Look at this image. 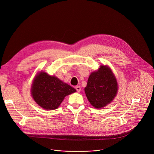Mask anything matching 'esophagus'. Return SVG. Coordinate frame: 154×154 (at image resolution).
<instances>
[{"instance_id":"1","label":"esophagus","mask_w":154,"mask_h":154,"mask_svg":"<svg viewBox=\"0 0 154 154\" xmlns=\"http://www.w3.org/2000/svg\"><path fill=\"white\" fill-rule=\"evenodd\" d=\"M75 90H76V91L78 93H79L80 91V90H81V88H80V87L79 86H75Z\"/></svg>"}]
</instances>
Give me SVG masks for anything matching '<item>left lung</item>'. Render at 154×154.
Listing matches in <instances>:
<instances>
[{"label":"left lung","instance_id":"obj_1","mask_svg":"<svg viewBox=\"0 0 154 154\" xmlns=\"http://www.w3.org/2000/svg\"><path fill=\"white\" fill-rule=\"evenodd\" d=\"M117 91L116 79L106 66H101L97 71L91 74L85 88L88 99L96 108H101L110 103Z\"/></svg>","mask_w":154,"mask_h":154}]
</instances>
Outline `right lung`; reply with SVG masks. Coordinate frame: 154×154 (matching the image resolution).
Listing matches in <instances>:
<instances>
[{
  "label": "right lung",
  "instance_id": "add662e5",
  "mask_svg": "<svg viewBox=\"0 0 154 154\" xmlns=\"http://www.w3.org/2000/svg\"><path fill=\"white\" fill-rule=\"evenodd\" d=\"M32 87L33 99L46 109L57 108L66 96L76 91L74 88L58 78L42 72L36 76Z\"/></svg>",
  "mask_w": 154,
  "mask_h": 154
}]
</instances>
